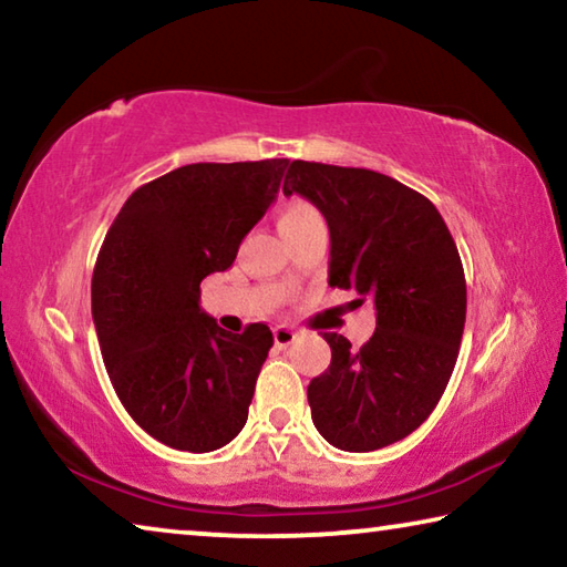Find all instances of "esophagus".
<instances>
[{"instance_id": "34e87169", "label": "esophagus", "mask_w": 567, "mask_h": 567, "mask_svg": "<svg viewBox=\"0 0 567 567\" xmlns=\"http://www.w3.org/2000/svg\"><path fill=\"white\" fill-rule=\"evenodd\" d=\"M272 338H275L277 348H287V344L295 342L297 332L292 328H287V324H277V328L272 330Z\"/></svg>"}]
</instances>
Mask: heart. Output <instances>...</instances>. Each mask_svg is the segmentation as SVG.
<instances>
[{
    "instance_id": "obj_1",
    "label": "heart",
    "mask_w": 567,
    "mask_h": 567,
    "mask_svg": "<svg viewBox=\"0 0 567 567\" xmlns=\"http://www.w3.org/2000/svg\"><path fill=\"white\" fill-rule=\"evenodd\" d=\"M315 223H322V215L320 209L312 203H307V199H290V203H285L280 213H277V225H280L282 237L300 233V229Z\"/></svg>"
}]
</instances>
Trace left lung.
Returning a JSON list of instances; mask_svg holds the SVG:
<instances>
[{"mask_svg": "<svg viewBox=\"0 0 567 567\" xmlns=\"http://www.w3.org/2000/svg\"><path fill=\"white\" fill-rule=\"evenodd\" d=\"M282 192L328 219L330 285L378 310L360 350L322 334L332 360L307 385L315 427L348 453L398 443L430 417L457 362L467 287L455 239L425 195L372 169L295 159Z\"/></svg>", "mask_w": 567, "mask_h": 567, "instance_id": "8db88e82", "label": "left lung"}]
</instances>
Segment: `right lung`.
Returning a JSON list of instances; mask_svg holds the SVG:
<instances>
[{
	"label": "right lung",
	"mask_w": 567,
	"mask_h": 567,
	"mask_svg": "<svg viewBox=\"0 0 567 567\" xmlns=\"http://www.w3.org/2000/svg\"><path fill=\"white\" fill-rule=\"evenodd\" d=\"M287 159L197 162L137 187L92 275V318L124 410L159 443L209 453L237 437L272 332H225L199 282L235 262L280 189Z\"/></svg>",
	"instance_id": "1"
}]
</instances>
